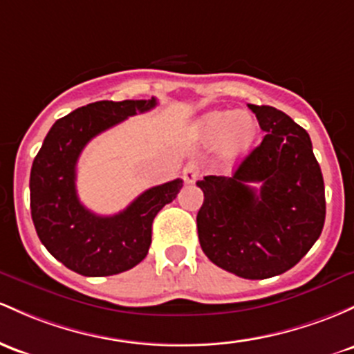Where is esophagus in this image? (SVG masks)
<instances>
[{
  "mask_svg": "<svg viewBox=\"0 0 354 354\" xmlns=\"http://www.w3.org/2000/svg\"><path fill=\"white\" fill-rule=\"evenodd\" d=\"M198 176H200V169H198V166L195 165V162H188V165L183 168L185 183L193 185L198 180Z\"/></svg>",
  "mask_w": 354,
  "mask_h": 354,
  "instance_id": "esophagus-1",
  "label": "esophagus"
}]
</instances>
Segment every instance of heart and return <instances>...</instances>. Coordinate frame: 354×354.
<instances>
[{
	"label": "heart",
	"mask_w": 354,
	"mask_h": 354,
	"mask_svg": "<svg viewBox=\"0 0 354 354\" xmlns=\"http://www.w3.org/2000/svg\"><path fill=\"white\" fill-rule=\"evenodd\" d=\"M257 122L248 112L213 111L196 120L193 138L203 146H218L225 162H235L250 151Z\"/></svg>",
	"instance_id": "b5f03b06"
}]
</instances>
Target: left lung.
<instances>
[{
  "label": "left lung",
  "instance_id": "left-lung-1",
  "mask_svg": "<svg viewBox=\"0 0 354 354\" xmlns=\"http://www.w3.org/2000/svg\"><path fill=\"white\" fill-rule=\"evenodd\" d=\"M248 107L266 136L232 176L196 181L205 196L196 227L215 266L255 281L284 274L308 254L324 227L326 198L309 134L275 107ZM250 183L263 186L257 192Z\"/></svg>",
  "mask_w": 354,
  "mask_h": 354
}]
</instances>
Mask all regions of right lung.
Instances as JSON below:
<instances>
[{
  "mask_svg": "<svg viewBox=\"0 0 354 354\" xmlns=\"http://www.w3.org/2000/svg\"><path fill=\"white\" fill-rule=\"evenodd\" d=\"M156 104V97L99 100L58 119L46 134L30 173V207L38 239L67 269L106 277L133 269L147 255L154 216L176 198L183 180L153 186L126 209L102 216L80 203L75 178L77 161L91 139Z\"/></svg>",
  "mask_w": 354,
  "mask_h": 354,
  "instance_id": "add662e5",
  "label": "right lung"
}]
</instances>
